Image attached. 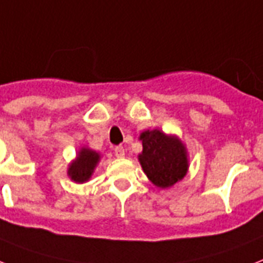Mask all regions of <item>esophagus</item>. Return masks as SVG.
Returning <instances> with one entry per match:
<instances>
[{"mask_svg":"<svg viewBox=\"0 0 263 263\" xmlns=\"http://www.w3.org/2000/svg\"><path fill=\"white\" fill-rule=\"evenodd\" d=\"M115 155H116L117 158H123V157H124V155H125L124 147H123V146L115 147Z\"/></svg>","mask_w":263,"mask_h":263,"instance_id":"1","label":"esophagus"}]
</instances>
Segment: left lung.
<instances>
[{
  "mask_svg": "<svg viewBox=\"0 0 263 263\" xmlns=\"http://www.w3.org/2000/svg\"><path fill=\"white\" fill-rule=\"evenodd\" d=\"M139 140H142L143 150L138 161L155 186L167 189L186 176L187 148L178 136L167 135L157 128L140 132Z\"/></svg>",
  "mask_w": 263,
  "mask_h": 263,
  "instance_id": "1",
  "label": "left lung"
}]
</instances>
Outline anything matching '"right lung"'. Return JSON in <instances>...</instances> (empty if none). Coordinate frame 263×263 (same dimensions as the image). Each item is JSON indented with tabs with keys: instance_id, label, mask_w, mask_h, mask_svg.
Returning <instances> with one entry per match:
<instances>
[{
	"instance_id": "1",
	"label": "right lung",
	"mask_w": 263,
	"mask_h": 263,
	"mask_svg": "<svg viewBox=\"0 0 263 263\" xmlns=\"http://www.w3.org/2000/svg\"><path fill=\"white\" fill-rule=\"evenodd\" d=\"M101 161V154L89 147H81L77 157L69 163L67 176L76 183H85L90 180L98 162Z\"/></svg>"
}]
</instances>
